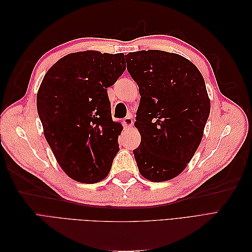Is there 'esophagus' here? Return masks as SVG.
<instances>
[{
    "mask_svg": "<svg viewBox=\"0 0 252 252\" xmlns=\"http://www.w3.org/2000/svg\"><path fill=\"white\" fill-rule=\"evenodd\" d=\"M123 123H124L125 128H131L132 125H133V119H132V117H126L124 119V121H123Z\"/></svg>",
    "mask_w": 252,
    "mask_h": 252,
    "instance_id": "obj_1",
    "label": "esophagus"
}]
</instances>
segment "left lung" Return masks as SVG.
I'll list each match as a JSON object with an SVG mask.
<instances>
[{
    "label": "left lung",
    "mask_w": 252,
    "mask_h": 252,
    "mask_svg": "<svg viewBox=\"0 0 252 252\" xmlns=\"http://www.w3.org/2000/svg\"><path fill=\"white\" fill-rule=\"evenodd\" d=\"M126 62L141 95L134 122L141 144L133 150L139 171L151 182L171 180L186 168L203 138L210 113L204 78L172 52H129Z\"/></svg>",
    "instance_id": "left-lung-1"
}]
</instances>
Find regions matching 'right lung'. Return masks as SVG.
Returning a JSON list of instances; mask_svg holds the SVG:
<instances>
[{
	"instance_id": "right-lung-1",
	"label": "right lung",
	"mask_w": 252,
	"mask_h": 252,
	"mask_svg": "<svg viewBox=\"0 0 252 252\" xmlns=\"http://www.w3.org/2000/svg\"><path fill=\"white\" fill-rule=\"evenodd\" d=\"M125 69L124 53L86 50L60 59L44 75L36 108L45 139L74 181L93 184L110 171L123 126L112 120L107 88Z\"/></svg>"
}]
</instances>
